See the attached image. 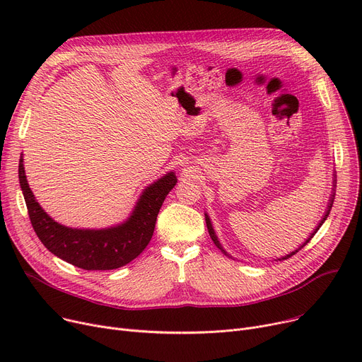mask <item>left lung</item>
I'll return each instance as SVG.
<instances>
[{
	"label": "left lung",
	"instance_id": "left-lung-1",
	"mask_svg": "<svg viewBox=\"0 0 362 362\" xmlns=\"http://www.w3.org/2000/svg\"><path fill=\"white\" fill-rule=\"evenodd\" d=\"M333 186H336V185H334V182H333ZM333 201H334V187H333V194H332V197H330V202H329V205H327V211H326V214H325V216H322L321 221L318 223V226L315 227V229H314V232L311 233V236H310V238H308V239H307L305 242H303V243H302V245L299 246V248H298L296 251L291 252L289 255H284V257L279 258V261H281V259H288V258H291L292 255H295V254H296V252H298L299 250H302V248H303V246H305V245H307V243H308V242L311 240V238H313V236H314V235L317 233V230L320 229V227H321V224H322V223H325V221H326V218L329 217V213H330V210H332V205H333ZM205 221H206V229H208V233H210V236H211L213 242L216 243V246H217V248H218V250H221V252H224V254L227 255V252H226V251L223 250V246L220 245V242H218V239H217V236H216V233H214V229H213V224H211V220H210V217H208V214H205ZM229 257H230V255H229Z\"/></svg>",
	"mask_w": 362,
	"mask_h": 362
}]
</instances>
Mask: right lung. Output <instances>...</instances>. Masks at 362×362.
Instances as JSON below:
<instances>
[{"label": "right lung", "mask_w": 362, "mask_h": 362, "mask_svg": "<svg viewBox=\"0 0 362 362\" xmlns=\"http://www.w3.org/2000/svg\"><path fill=\"white\" fill-rule=\"evenodd\" d=\"M18 180L26 201L33 230L55 257L83 270H114L135 259L149 243L160 208L177 183L170 171L149 185L136 202L130 217L108 229H71L54 221L37 204L26 180L23 158L18 161Z\"/></svg>", "instance_id": "right-lung-1"}]
</instances>
